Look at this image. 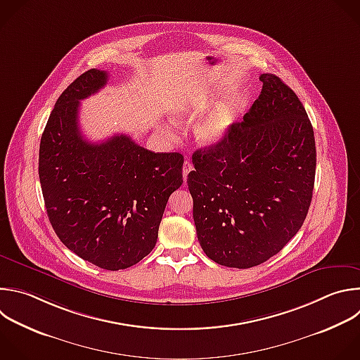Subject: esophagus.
<instances>
[{
	"mask_svg": "<svg viewBox=\"0 0 360 360\" xmlns=\"http://www.w3.org/2000/svg\"><path fill=\"white\" fill-rule=\"evenodd\" d=\"M193 169V167H192V164L189 162V161H185L184 162V168H182V174H184V181L186 182V178H188V174L191 172Z\"/></svg>",
	"mask_w": 360,
	"mask_h": 360,
	"instance_id": "esophagus-1",
	"label": "esophagus"
}]
</instances>
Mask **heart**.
<instances>
[{"label":"heart","mask_w":360,"mask_h":360,"mask_svg":"<svg viewBox=\"0 0 360 360\" xmlns=\"http://www.w3.org/2000/svg\"><path fill=\"white\" fill-rule=\"evenodd\" d=\"M193 107L188 103H179L174 107L172 115L175 118H182L191 115ZM234 122V114L229 105L219 107L209 112L202 122L195 127L196 140L202 146H214L220 143L230 131Z\"/></svg>","instance_id":"b5f03b06"}]
</instances>
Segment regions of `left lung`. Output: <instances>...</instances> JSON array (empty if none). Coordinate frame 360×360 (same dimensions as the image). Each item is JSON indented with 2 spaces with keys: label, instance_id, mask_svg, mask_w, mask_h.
<instances>
[{
  "label": "left lung",
  "instance_id": "1",
  "mask_svg": "<svg viewBox=\"0 0 360 360\" xmlns=\"http://www.w3.org/2000/svg\"><path fill=\"white\" fill-rule=\"evenodd\" d=\"M242 123L193 153L188 175L198 240L214 263L250 269L277 255L301 229L312 199L314 130L297 94L276 75Z\"/></svg>",
  "mask_w": 360,
  "mask_h": 360
}]
</instances>
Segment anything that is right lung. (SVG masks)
Masks as SVG:
<instances>
[{"instance_id":"obj_1","label":"right lung","mask_w":360,"mask_h":360,"mask_svg":"<svg viewBox=\"0 0 360 360\" xmlns=\"http://www.w3.org/2000/svg\"><path fill=\"white\" fill-rule=\"evenodd\" d=\"M108 75L90 69L59 96L39 147V181L60 242L104 270H124L155 248L160 223L182 179L179 153H153L120 134L100 144L79 130L80 100Z\"/></svg>"}]
</instances>
